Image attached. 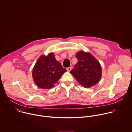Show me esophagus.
<instances>
[{"instance_id": "1", "label": "esophagus", "mask_w": 132, "mask_h": 132, "mask_svg": "<svg viewBox=\"0 0 132 132\" xmlns=\"http://www.w3.org/2000/svg\"><path fill=\"white\" fill-rule=\"evenodd\" d=\"M71 70V67H69L67 68V71L69 72Z\"/></svg>"}]
</instances>
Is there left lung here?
Segmentation results:
<instances>
[{
    "label": "left lung",
    "instance_id": "obj_1",
    "mask_svg": "<svg viewBox=\"0 0 132 132\" xmlns=\"http://www.w3.org/2000/svg\"><path fill=\"white\" fill-rule=\"evenodd\" d=\"M78 62L70 73L82 86L89 88L96 85L101 77L102 68L99 62L88 52H78L76 55Z\"/></svg>",
    "mask_w": 132,
    "mask_h": 132
}]
</instances>
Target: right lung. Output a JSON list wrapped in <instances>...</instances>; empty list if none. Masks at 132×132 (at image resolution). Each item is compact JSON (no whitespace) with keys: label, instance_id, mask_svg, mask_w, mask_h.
Listing matches in <instances>:
<instances>
[{"label":"right lung","instance_id":"right-lung-1","mask_svg":"<svg viewBox=\"0 0 132 132\" xmlns=\"http://www.w3.org/2000/svg\"><path fill=\"white\" fill-rule=\"evenodd\" d=\"M67 70L56 61L53 53L42 55L37 60L32 71L35 84L42 89L53 88Z\"/></svg>","mask_w":132,"mask_h":132}]
</instances>
